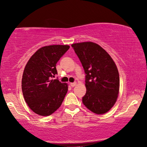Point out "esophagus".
I'll use <instances>...</instances> for the list:
<instances>
[{
	"label": "esophagus",
	"mask_w": 147,
	"mask_h": 147,
	"mask_svg": "<svg viewBox=\"0 0 147 147\" xmlns=\"http://www.w3.org/2000/svg\"><path fill=\"white\" fill-rule=\"evenodd\" d=\"M77 85V84L76 83V82H74V83H70V86H71V87H74V86H76Z\"/></svg>",
	"instance_id": "esophagus-1"
}]
</instances>
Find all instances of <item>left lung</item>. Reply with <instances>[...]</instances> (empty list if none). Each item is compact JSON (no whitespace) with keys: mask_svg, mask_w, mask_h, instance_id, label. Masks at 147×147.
Returning <instances> with one entry per match:
<instances>
[{"mask_svg":"<svg viewBox=\"0 0 147 147\" xmlns=\"http://www.w3.org/2000/svg\"><path fill=\"white\" fill-rule=\"evenodd\" d=\"M71 47L86 74L84 105L95 114L106 113L115 104L119 93L120 78L116 63L97 43L82 42L72 44Z\"/></svg>","mask_w":147,"mask_h":147,"instance_id":"obj_1","label":"left lung"}]
</instances>
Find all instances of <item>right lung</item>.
Instances as JSON below:
<instances>
[{"label": "right lung", "instance_id": "obj_1", "mask_svg": "<svg viewBox=\"0 0 147 147\" xmlns=\"http://www.w3.org/2000/svg\"><path fill=\"white\" fill-rule=\"evenodd\" d=\"M69 45L44 46L31 56L24 69L22 91L26 103L32 111L40 116H49L63 102L68 85L52 80L57 74L56 63Z\"/></svg>", "mask_w": 147, "mask_h": 147}]
</instances>
